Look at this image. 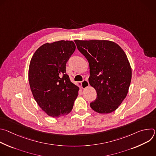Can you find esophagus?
<instances>
[{"instance_id":"34e87169","label":"esophagus","mask_w":156,"mask_h":156,"mask_svg":"<svg viewBox=\"0 0 156 156\" xmlns=\"http://www.w3.org/2000/svg\"><path fill=\"white\" fill-rule=\"evenodd\" d=\"M89 85H90V84H89L88 81L86 80H84L81 82V87H82L83 89L86 88L87 87L89 86Z\"/></svg>"}]
</instances>
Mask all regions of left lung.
Returning <instances> with one entry per match:
<instances>
[{
  "label": "left lung",
  "instance_id": "obj_1",
  "mask_svg": "<svg viewBox=\"0 0 156 156\" xmlns=\"http://www.w3.org/2000/svg\"><path fill=\"white\" fill-rule=\"evenodd\" d=\"M75 42L89 62V83L97 93V98L90 107L99 114L114 112L126 98L131 83V68L126 54L110 41Z\"/></svg>",
  "mask_w": 156,
  "mask_h": 156
}]
</instances>
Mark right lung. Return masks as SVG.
<instances>
[{
	"mask_svg": "<svg viewBox=\"0 0 156 156\" xmlns=\"http://www.w3.org/2000/svg\"><path fill=\"white\" fill-rule=\"evenodd\" d=\"M76 49L72 41L46 43L33 54L28 80L33 96L49 116L67 115L73 108L79 87L66 74V63Z\"/></svg>",
	"mask_w": 156,
	"mask_h": 156,
	"instance_id": "obj_1",
	"label": "right lung"
}]
</instances>
